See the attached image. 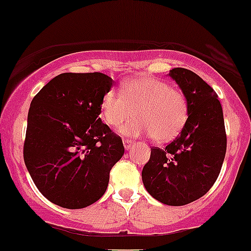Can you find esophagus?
I'll return each instance as SVG.
<instances>
[{"label": "esophagus", "instance_id": "obj_1", "mask_svg": "<svg viewBox=\"0 0 251 251\" xmlns=\"http://www.w3.org/2000/svg\"><path fill=\"white\" fill-rule=\"evenodd\" d=\"M123 145H124V149L126 150H129L130 148L133 147V142H130V140H123Z\"/></svg>", "mask_w": 251, "mask_h": 251}]
</instances>
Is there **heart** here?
<instances>
[{"mask_svg":"<svg viewBox=\"0 0 251 251\" xmlns=\"http://www.w3.org/2000/svg\"><path fill=\"white\" fill-rule=\"evenodd\" d=\"M135 112V118L121 126L124 137H149L159 143L177 137L186 124L188 103L185 95L159 78L142 76L123 83V91L111 88L104 94L101 112L109 126H119Z\"/></svg>","mask_w":251,"mask_h":251,"instance_id":"1","label":"heart"}]
</instances>
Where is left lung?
<instances>
[{
  "instance_id": "1",
  "label": "left lung",
  "mask_w": 251,
  "mask_h": 251,
  "mask_svg": "<svg viewBox=\"0 0 251 251\" xmlns=\"http://www.w3.org/2000/svg\"><path fill=\"white\" fill-rule=\"evenodd\" d=\"M169 76L187 99V121L170 144L151 149L142 180L159 202L183 206L201 199L216 182L226 156V135L213 88L187 69L175 68Z\"/></svg>"
}]
</instances>
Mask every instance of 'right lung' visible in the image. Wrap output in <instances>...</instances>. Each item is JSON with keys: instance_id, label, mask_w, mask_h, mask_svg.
I'll return each mask as SVG.
<instances>
[{"instance_id": "right-lung-1", "label": "right lung", "mask_w": 251, "mask_h": 251, "mask_svg": "<svg viewBox=\"0 0 251 251\" xmlns=\"http://www.w3.org/2000/svg\"><path fill=\"white\" fill-rule=\"evenodd\" d=\"M112 86L102 73H64L30 102L25 164L39 192L56 206L78 209L99 201L123 156L122 139L100 118Z\"/></svg>"}]
</instances>
